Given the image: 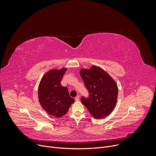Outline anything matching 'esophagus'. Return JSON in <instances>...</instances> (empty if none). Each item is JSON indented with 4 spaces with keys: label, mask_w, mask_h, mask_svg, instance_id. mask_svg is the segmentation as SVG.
<instances>
[{
    "label": "esophagus",
    "mask_w": 156,
    "mask_h": 156,
    "mask_svg": "<svg viewBox=\"0 0 156 156\" xmlns=\"http://www.w3.org/2000/svg\"><path fill=\"white\" fill-rule=\"evenodd\" d=\"M75 100L76 101H78L80 100V96H76V97H75Z\"/></svg>",
    "instance_id": "esophagus-1"
}]
</instances>
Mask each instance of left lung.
<instances>
[{
    "label": "left lung",
    "instance_id": "1",
    "mask_svg": "<svg viewBox=\"0 0 156 156\" xmlns=\"http://www.w3.org/2000/svg\"><path fill=\"white\" fill-rule=\"evenodd\" d=\"M80 75L89 93L81 101L94 118L101 119L108 115L117 101L118 87L115 81L99 66L81 69Z\"/></svg>",
    "mask_w": 156,
    "mask_h": 156
}]
</instances>
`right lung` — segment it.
<instances>
[{
	"label": "right lung",
	"mask_w": 156,
	"mask_h": 156,
	"mask_svg": "<svg viewBox=\"0 0 156 156\" xmlns=\"http://www.w3.org/2000/svg\"><path fill=\"white\" fill-rule=\"evenodd\" d=\"M66 69L52 70L42 77L38 87L39 101L51 115L61 117L68 112L75 99L69 95L68 89L61 85Z\"/></svg>",
	"instance_id": "1"
}]
</instances>
